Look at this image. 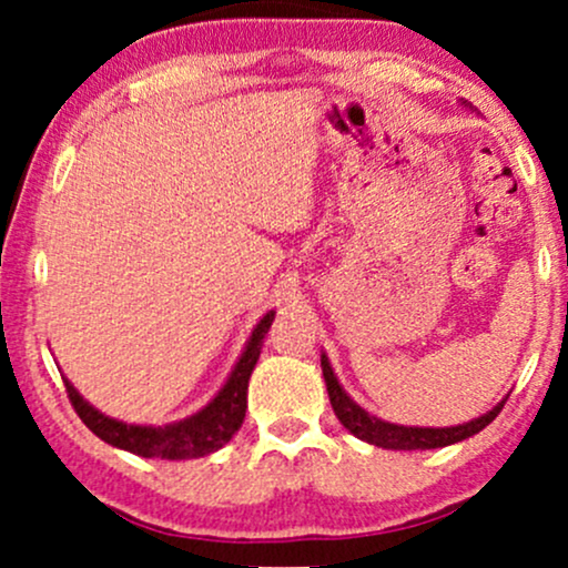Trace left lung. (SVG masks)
I'll return each instance as SVG.
<instances>
[{
  "mask_svg": "<svg viewBox=\"0 0 568 568\" xmlns=\"http://www.w3.org/2000/svg\"><path fill=\"white\" fill-rule=\"evenodd\" d=\"M322 372L326 379V390H329V402L332 409L339 423L348 428L353 436L362 438L366 444L383 446V449H438V446H449L463 442V438L476 436L478 430H484L486 425L495 419L499 412H503V404H497L495 409L486 412L484 417L470 419L465 425H455V428H404V425H393V423H383V419L372 417L369 412H364L362 406L353 404L348 398V393L339 388L335 372H332L326 356H322Z\"/></svg>",
  "mask_w": 568,
  "mask_h": 568,
  "instance_id": "obj_1",
  "label": "left lung"
}]
</instances>
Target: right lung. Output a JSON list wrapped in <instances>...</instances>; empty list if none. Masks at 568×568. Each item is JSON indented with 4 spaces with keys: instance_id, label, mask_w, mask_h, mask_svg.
<instances>
[{
    "instance_id": "obj_1",
    "label": "right lung",
    "mask_w": 568,
    "mask_h": 568,
    "mask_svg": "<svg viewBox=\"0 0 568 568\" xmlns=\"http://www.w3.org/2000/svg\"><path fill=\"white\" fill-rule=\"evenodd\" d=\"M273 322V311L265 313L260 318V324L252 332L246 351L239 358L236 369L231 372L229 383L223 385V390L204 406L202 412L189 419H180V423L164 425V428H151V425H126L119 419H111L100 415L95 406H90L79 396L77 388L63 379L65 393H69V402L77 412L79 419L95 433L98 438H103L105 444L119 446V449L132 452L140 457H162V459H193L204 457L210 452H217L220 446L229 444L231 436L242 428L244 412H246V383H250L252 369H255L260 358V343L268 335Z\"/></svg>"
}]
</instances>
